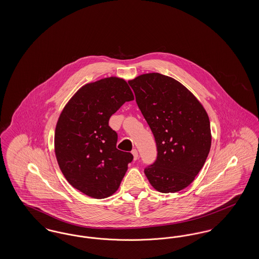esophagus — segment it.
<instances>
[{"mask_svg": "<svg viewBox=\"0 0 259 259\" xmlns=\"http://www.w3.org/2000/svg\"><path fill=\"white\" fill-rule=\"evenodd\" d=\"M132 154H133V156H134V160H137V158H138V150L134 148L133 150H132Z\"/></svg>", "mask_w": 259, "mask_h": 259, "instance_id": "obj_1", "label": "esophagus"}]
</instances>
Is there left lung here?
<instances>
[{
    "label": "left lung",
    "mask_w": 259,
    "mask_h": 259,
    "mask_svg": "<svg viewBox=\"0 0 259 259\" xmlns=\"http://www.w3.org/2000/svg\"><path fill=\"white\" fill-rule=\"evenodd\" d=\"M128 83L156 143V160L145 168L150 185L162 193L184 189L209 154L207 112L188 89L170 76L142 74Z\"/></svg>",
    "instance_id": "left-lung-1"
}]
</instances>
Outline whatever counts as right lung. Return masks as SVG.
Returning a JSON list of instances; mask_svg holds the SVG:
<instances>
[{
    "instance_id": "obj_1",
    "label": "right lung",
    "mask_w": 259,
    "mask_h": 259,
    "mask_svg": "<svg viewBox=\"0 0 259 259\" xmlns=\"http://www.w3.org/2000/svg\"><path fill=\"white\" fill-rule=\"evenodd\" d=\"M134 100L127 82L107 77L81 87L61 112L55 129V153L63 175L75 189L96 199L119 187L133 160L116 148L109 121L125 102Z\"/></svg>"
}]
</instances>
